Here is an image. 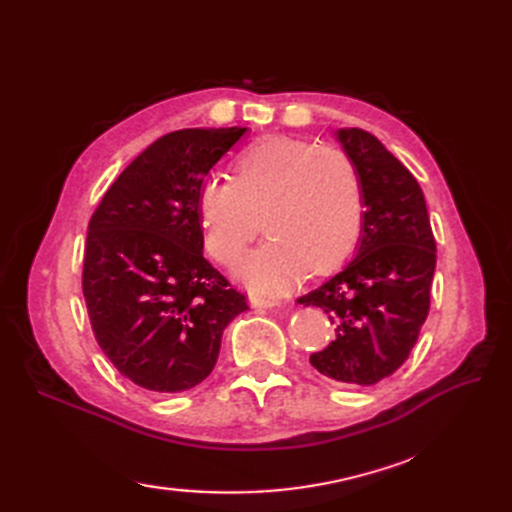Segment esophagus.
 <instances>
[{
  "label": "esophagus",
  "mask_w": 512,
  "mask_h": 512,
  "mask_svg": "<svg viewBox=\"0 0 512 512\" xmlns=\"http://www.w3.org/2000/svg\"><path fill=\"white\" fill-rule=\"evenodd\" d=\"M252 307H260V309H275V307H282V301H273V299H258L254 297Z\"/></svg>",
  "instance_id": "obj_1"
}]
</instances>
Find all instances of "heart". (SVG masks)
Here are the masks:
<instances>
[{
    "label": "heart",
    "instance_id": "b5f03b06",
    "mask_svg": "<svg viewBox=\"0 0 512 512\" xmlns=\"http://www.w3.org/2000/svg\"><path fill=\"white\" fill-rule=\"evenodd\" d=\"M235 181L209 177L196 198L207 252L235 265L256 232L269 239L237 267L256 294H282L309 271L327 273L359 245L363 183L350 156L290 136H265L245 147Z\"/></svg>",
    "mask_w": 512,
    "mask_h": 512
}]
</instances>
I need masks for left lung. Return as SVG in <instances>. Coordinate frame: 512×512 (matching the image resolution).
Returning <instances> with one entry per match:
<instances>
[{
	"label": "left lung",
	"instance_id": "8db88e82",
	"mask_svg": "<svg viewBox=\"0 0 512 512\" xmlns=\"http://www.w3.org/2000/svg\"><path fill=\"white\" fill-rule=\"evenodd\" d=\"M333 136L361 175L363 230L356 256L299 303L322 307L335 324V339L309 363L339 384L369 386L404 365L416 344L429 314L436 239L410 170L365 130Z\"/></svg>",
	"mask_w": 512,
	"mask_h": 512
}]
</instances>
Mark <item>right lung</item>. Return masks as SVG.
I'll return each mask as SVG.
<instances>
[{
    "mask_svg": "<svg viewBox=\"0 0 512 512\" xmlns=\"http://www.w3.org/2000/svg\"><path fill=\"white\" fill-rule=\"evenodd\" d=\"M247 128L170 132L108 188L87 230L83 294L94 335L121 376L183 393L218 361L245 297L203 256L196 198Z\"/></svg>",
    "mask_w": 512,
    "mask_h": 512,
    "instance_id": "obj_1",
    "label": "right lung"
}]
</instances>
